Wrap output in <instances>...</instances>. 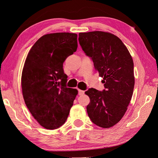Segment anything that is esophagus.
Instances as JSON below:
<instances>
[{
	"mask_svg": "<svg viewBox=\"0 0 158 158\" xmlns=\"http://www.w3.org/2000/svg\"><path fill=\"white\" fill-rule=\"evenodd\" d=\"M84 94V91L81 90V89H78V94H79L80 95H83Z\"/></svg>",
	"mask_w": 158,
	"mask_h": 158,
	"instance_id": "obj_1",
	"label": "esophagus"
}]
</instances>
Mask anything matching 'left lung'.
Here are the masks:
<instances>
[{
	"mask_svg": "<svg viewBox=\"0 0 158 158\" xmlns=\"http://www.w3.org/2000/svg\"><path fill=\"white\" fill-rule=\"evenodd\" d=\"M78 40L106 88L103 92L90 88L85 92L90 99L88 116L95 125L110 128L121 121L132 96L135 80L132 56L123 41L111 33H80Z\"/></svg>",
	"mask_w": 158,
	"mask_h": 158,
	"instance_id": "8db88e82",
	"label": "left lung"
}]
</instances>
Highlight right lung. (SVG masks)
<instances>
[{
    "instance_id": "1",
    "label": "right lung",
    "mask_w": 158,
    "mask_h": 158,
    "mask_svg": "<svg viewBox=\"0 0 158 158\" xmlns=\"http://www.w3.org/2000/svg\"><path fill=\"white\" fill-rule=\"evenodd\" d=\"M77 34L52 33L41 37L27 55L21 85L25 103L32 116L46 129H56L67 119L78 94L66 87L63 63L76 51Z\"/></svg>"
}]
</instances>
